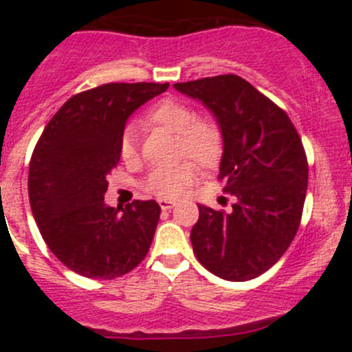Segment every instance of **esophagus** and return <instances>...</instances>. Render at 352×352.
<instances>
[{"label": "esophagus", "mask_w": 352, "mask_h": 352, "mask_svg": "<svg viewBox=\"0 0 352 352\" xmlns=\"http://www.w3.org/2000/svg\"><path fill=\"white\" fill-rule=\"evenodd\" d=\"M158 204H160V208L163 209V211H170V209H172L173 206H175V202L168 201V199H160Z\"/></svg>", "instance_id": "obj_1"}]
</instances>
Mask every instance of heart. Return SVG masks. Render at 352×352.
<instances>
[{
	"instance_id": "obj_1",
	"label": "heart",
	"mask_w": 352,
	"mask_h": 352,
	"mask_svg": "<svg viewBox=\"0 0 352 352\" xmlns=\"http://www.w3.org/2000/svg\"><path fill=\"white\" fill-rule=\"evenodd\" d=\"M148 122L162 126L180 134L182 156H190L202 166H214L225 151L223 131L214 120L197 119V112L186 102L165 98L148 112ZM119 153L124 162L138 158V131L127 126L120 136ZM197 180V166L194 162H182L175 166H158L151 170L144 180V189L162 199L182 196Z\"/></svg>"
}]
</instances>
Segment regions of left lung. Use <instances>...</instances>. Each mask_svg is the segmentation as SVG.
I'll list each match as a JSON object with an SVG mask.
<instances>
[{"mask_svg": "<svg viewBox=\"0 0 352 352\" xmlns=\"http://www.w3.org/2000/svg\"><path fill=\"white\" fill-rule=\"evenodd\" d=\"M173 87L218 120L225 138L218 179L236 199L230 212L199 206L194 254L226 281L257 278L283 257L300 228L308 186L300 134L285 110L236 74Z\"/></svg>", "mask_w": 352, "mask_h": 352, "instance_id": "obj_1", "label": "left lung"}]
</instances>
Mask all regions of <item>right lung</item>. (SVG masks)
<instances>
[{"label":"right lung","mask_w":352,"mask_h":352,"mask_svg":"<svg viewBox=\"0 0 352 352\" xmlns=\"http://www.w3.org/2000/svg\"><path fill=\"white\" fill-rule=\"evenodd\" d=\"M168 83H107L73 95L38 138L28 166V199L42 239L76 274L113 279L146 257L158 202L105 204L107 175L131 113Z\"/></svg>","instance_id":"add662e5"}]
</instances>
